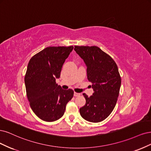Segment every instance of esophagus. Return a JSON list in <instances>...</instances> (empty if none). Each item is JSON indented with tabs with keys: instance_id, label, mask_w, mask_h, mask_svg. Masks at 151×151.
I'll list each match as a JSON object with an SVG mask.
<instances>
[{
	"instance_id": "obj_1",
	"label": "esophagus",
	"mask_w": 151,
	"mask_h": 151,
	"mask_svg": "<svg viewBox=\"0 0 151 151\" xmlns=\"http://www.w3.org/2000/svg\"><path fill=\"white\" fill-rule=\"evenodd\" d=\"M74 96H80V93H76V92H75V93H74Z\"/></svg>"
}]
</instances>
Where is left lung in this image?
Returning <instances> with one entry per match:
<instances>
[{
  "label": "left lung",
  "instance_id": "left-lung-1",
  "mask_svg": "<svg viewBox=\"0 0 151 151\" xmlns=\"http://www.w3.org/2000/svg\"><path fill=\"white\" fill-rule=\"evenodd\" d=\"M74 50L86 65L87 78L94 91L90 97L83 94L86 104L80 114L90 122H100L108 117L117 101L121 86L117 65L97 46H75Z\"/></svg>",
  "mask_w": 151,
  "mask_h": 151
}]
</instances>
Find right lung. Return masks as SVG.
Returning a JSON list of instances; mask_svg holds the SVG:
<instances>
[{"instance_id":"right-lung-1","label":"right lung","mask_w":151,"mask_h":151,"mask_svg":"<svg viewBox=\"0 0 151 151\" xmlns=\"http://www.w3.org/2000/svg\"><path fill=\"white\" fill-rule=\"evenodd\" d=\"M73 49V46L47 47L28 63L24 78L27 99L34 113L44 121L60 119L73 96V90H63L56 83Z\"/></svg>"}]
</instances>
